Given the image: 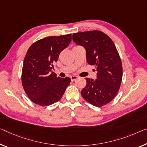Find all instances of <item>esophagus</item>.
<instances>
[{
	"label": "esophagus",
	"instance_id": "1",
	"mask_svg": "<svg viewBox=\"0 0 147 147\" xmlns=\"http://www.w3.org/2000/svg\"><path fill=\"white\" fill-rule=\"evenodd\" d=\"M70 78H71V80L72 81H75L76 79L78 78V76H71L70 77Z\"/></svg>",
	"mask_w": 147,
	"mask_h": 147
}]
</instances>
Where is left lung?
Segmentation results:
<instances>
[{"label":"left lung","mask_w":147,"mask_h":147,"mask_svg":"<svg viewBox=\"0 0 147 147\" xmlns=\"http://www.w3.org/2000/svg\"><path fill=\"white\" fill-rule=\"evenodd\" d=\"M73 40L85 47L87 63L95 66L97 71L96 80L86 78L81 95L94 107H103L114 99L122 81V64L116 47L107 34L98 30L74 33Z\"/></svg>","instance_id":"8db88e82"}]
</instances>
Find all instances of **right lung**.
<instances>
[{"label":"right lung","mask_w":147,"mask_h":147,"mask_svg":"<svg viewBox=\"0 0 147 147\" xmlns=\"http://www.w3.org/2000/svg\"><path fill=\"white\" fill-rule=\"evenodd\" d=\"M71 40V34L51 36L37 40L29 48L24 60L22 83L36 105L45 107L59 101L70 83L68 77L61 78L51 71Z\"/></svg>","instance_id":"1"}]
</instances>
